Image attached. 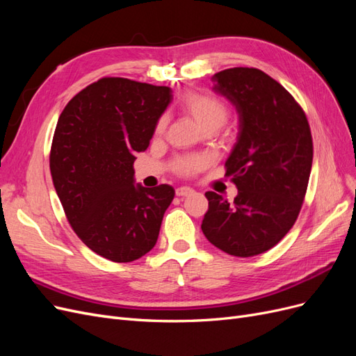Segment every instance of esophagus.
<instances>
[{
  "label": "esophagus",
  "instance_id": "esophagus-1",
  "mask_svg": "<svg viewBox=\"0 0 356 356\" xmlns=\"http://www.w3.org/2000/svg\"><path fill=\"white\" fill-rule=\"evenodd\" d=\"M193 193H195V190L190 188V187H178V188L175 190V195H177L178 197H186V196L193 195Z\"/></svg>",
  "mask_w": 356,
  "mask_h": 356
}]
</instances>
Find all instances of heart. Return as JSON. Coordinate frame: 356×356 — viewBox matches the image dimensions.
<instances>
[{
  "mask_svg": "<svg viewBox=\"0 0 356 356\" xmlns=\"http://www.w3.org/2000/svg\"><path fill=\"white\" fill-rule=\"evenodd\" d=\"M181 105L204 131H215L227 122L230 108L227 102L218 95L203 90H190L181 99ZM168 123L166 115H161L156 126V132L161 134L165 131ZM203 166L200 157H184L179 159L175 165V172L178 175L188 177L195 174Z\"/></svg>",
  "mask_w": 356,
  "mask_h": 356,
  "instance_id": "heart-1",
  "label": "heart"
}]
</instances>
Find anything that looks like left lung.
Wrapping results in <instances>:
<instances>
[{
    "label": "left lung",
    "mask_w": 356,
    "mask_h": 356,
    "mask_svg": "<svg viewBox=\"0 0 356 356\" xmlns=\"http://www.w3.org/2000/svg\"><path fill=\"white\" fill-rule=\"evenodd\" d=\"M212 81L241 118L225 161V177L239 191L233 202L204 193L202 232L224 252L254 257L281 242L298 217L314 160L310 126L294 96L261 70L229 68Z\"/></svg>",
    "instance_id": "obj_1"
}]
</instances>
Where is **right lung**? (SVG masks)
I'll return each instance as SVG.
<instances>
[{"label":"right lung","mask_w":356,"mask_h":356,"mask_svg":"<svg viewBox=\"0 0 356 356\" xmlns=\"http://www.w3.org/2000/svg\"><path fill=\"white\" fill-rule=\"evenodd\" d=\"M170 99L166 86L104 77L59 115L50 148L53 186L75 234L106 260H138L157 242L175 190L134 186V161Z\"/></svg>","instance_id":"add662e5"}]
</instances>
